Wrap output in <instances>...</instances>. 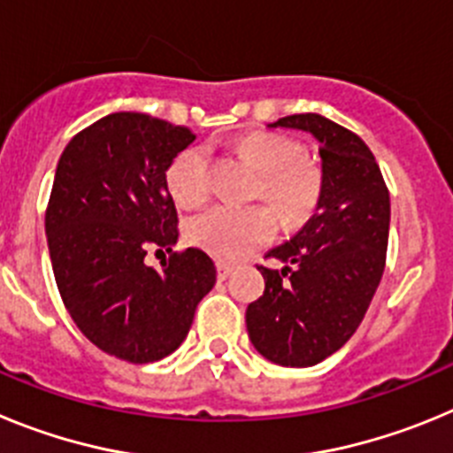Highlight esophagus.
<instances>
[{"instance_id": "esophagus-1", "label": "esophagus", "mask_w": 453, "mask_h": 453, "mask_svg": "<svg viewBox=\"0 0 453 453\" xmlns=\"http://www.w3.org/2000/svg\"><path fill=\"white\" fill-rule=\"evenodd\" d=\"M234 272V265H229V263H224V261H218V279H226V276Z\"/></svg>"}]
</instances>
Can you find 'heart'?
Instances as JSON below:
<instances>
[{"label":"heart","mask_w":453,"mask_h":453,"mask_svg":"<svg viewBox=\"0 0 453 453\" xmlns=\"http://www.w3.org/2000/svg\"><path fill=\"white\" fill-rule=\"evenodd\" d=\"M240 158L261 172L256 197L270 202L286 226L311 218L322 192V174L313 161L299 156V145L272 131H251L238 140ZM165 183L181 208H199L211 195L208 151L188 147L167 165ZM274 210V211H275ZM265 203L251 208L215 206L188 224V240L222 261H240L274 238L279 219Z\"/></svg>","instance_id":"heart-1"}]
</instances>
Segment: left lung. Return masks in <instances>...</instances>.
I'll return each mask as SVG.
<instances>
[{"label": "left lung", "instance_id": "left-lung-1", "mask_svg": "<svg viewBox=\"0 0 453 453\" xmlns=\"http://www.w3.org/2000/svg\"><path fill=\"white\" fill-rule=\"evenodd\" d=\"M270 127L318 140L322 192L302 231L267 251L281 270L258 267L265 292L247 306V331L267 361L311 367L345 345L365 318L386 267L390 195L370 147L345 127L318 113Z\"/></svg>", "mask_w": 453, "mask_h": 453}]
</instances>
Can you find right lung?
I'll return each mask as SVG.
<instances>
[{
    "label": "right lung",
    "mask_w": 453,
    "mask_h": 453,
    "mask_svg": "<svg viewBox=\"0 0 453 453\" xmlns=\"http://www.w3.org/2000/svg\"><path fill=\"white\" fill-rule=\"evenodd\" d=\"M192 140L165 119L111 113L79 131L56 165L45 234L63 303L92 345L138 365L181 345L215 286L206 251H172L179 218L165 172ZM154 246L171 251L161 271L144 263Z\"/></svg>",
    "instance_id": "right-lung-1"
}]
</instances>
